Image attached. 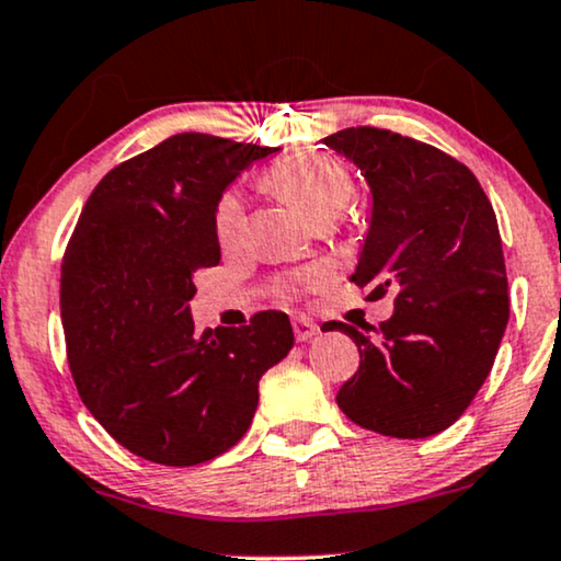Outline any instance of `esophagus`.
<instances>
[{"label": "esophagus", "mask_w": 561, "mask_h": 561, "mask_svg": "<svg viewBox=\"0 0 561 561\" xmlns=\"http://www.w3.org/2000/svg\"><path fill=\"white\" fill-rule=\"evenodd\" d=\"M293 332H295V340H298V342H308V340H313L316 334H319V327H316V323L308 321V319H295L293 321Z\"/></svg>", "instance_id": "34e87169"}]
</instances>
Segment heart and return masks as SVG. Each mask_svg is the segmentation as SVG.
Returning a JSON list of instances; mask_svg holds the SVG:
<instances>
[{
  "mask_svg": "<svg viewBox=\"0 0 561 561\" xmlns=\"http://www.w3.org/2000/svg\"><path fill=\"white\" fill-rule=\"evenodd\" d=\"M268 191L289 201L308 214L313 221L334 219L347 206L353 195V174L345 161L332 153L306 151L295 153L279 164L272 167L266 174ZM248 216L238 191H225L214 204V234L221 248H238L245 240ZM310 282L319 279V274H310Z\"/></svg>",
  "mask_w": 561,
  "mask_h": 561,
  "instance_id": "heart-1",
  "label": "heart"
}]
</instances>
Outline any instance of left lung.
I'll return each instance as SVG.
<instances>
[{
	"label": "left lung",
	"instance_id": "1",
	"mask_svg": "<svg viewBox=\"0 0 561 561\" xmlns=\"http://www.w3.org/2000/svg\"><path fill=\"white\" fill-rule=\"evenodd\" d=\"M323 144L355 161L374 193L353 282L366 300L394 293L379 327L329 321L360 353L336 404L376 434L434 436L473 402L510 321L494 206L462 161L423 140L357 125Z\"/></svg>",
	"mask_w": 561,
	"mask_h": 561
}]
</instances>
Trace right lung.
<instances>
[{
  "mask_svg": "<svg viewBox=\"0 0 561 561\" xmlns=\"http://www.w3.org/2000/svg\"><path fill=\"white\" fill-rule=\"evenodd\" d=\"M274 148L180 133L101 178L59 279L67 363L114 442L187 468L225 455L259 408V381L293 350L287 313L198 332L193 276L219 263L214 204Z\"/></svg>",
  "mask_w": 561,
  "mask_h": 561,
  "instance_id": "obj_1",
  "label": "right lung"
}]
</instances>
